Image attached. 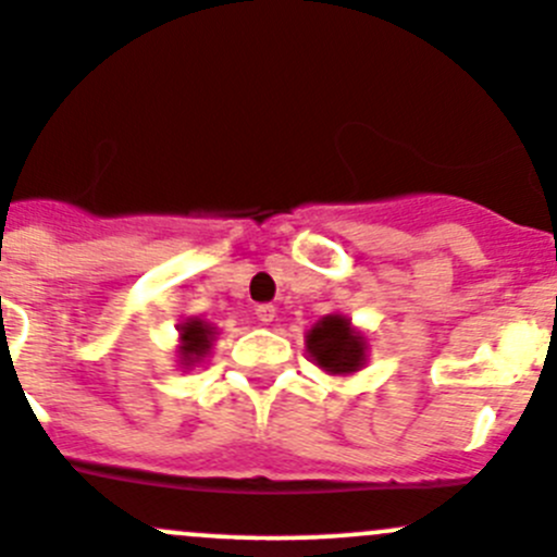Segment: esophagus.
I'll list each match as a JSON object with an SVG mask.
<instances>
[{
    "mask_svg": "<svg viewBox=\"0 0 557 557\" xmlns=\"http://www.w3.org/2000/svg\"><path fill=\"white\" fill-rule=\"evenodd\" d=\"M256 318H258V323L269 325L274 318H277V310H274L272 305H258L256 307Z\"/></svg>",
    "mask_w": 557,
    "mask_h": 557,
    "instance_id": "obj_1",
    "label": "esophagus"
}]
</instances>
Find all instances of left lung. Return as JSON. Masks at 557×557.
I'll list each match as a JSON object with an SVG mask.
<instances>
[{
  "instance_id": "1",
  "label": "left lung",
  "mask_w": 557,
  "mask_h": 557,
  "mask_svg": "<svg viewBox=\"0 0 557 557\" xmlns=\"http://www.w3.org/2000/svg\"><path fill=\"white\" fill-rule=\"evenodd\" d=\"M307 352L323 372L345 377L367 363V339L345 314H325L307 334Z\"/></svg>"
}]
</instances>
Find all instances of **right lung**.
<instances>
[{
    "label": "right lung",
    "instance_id": "right-lung-1",
    "mask_svg": "<svg viewBox=\"0 0 557 557\" xmlns=\"http://www.w3.org/2000/svg\"><path fill=\"white\" fill-rule=\"evenodd\" d=\"M212 339H215V329L201 318H188L180 325V363L185 369L199 363L201 358L210 352Z\"/></svg>",
    "mask_w": 557,
    "mask_h": 557
}]
</instances>
